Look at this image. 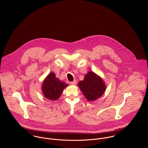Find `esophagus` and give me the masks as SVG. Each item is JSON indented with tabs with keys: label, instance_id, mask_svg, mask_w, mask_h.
I'll use <instances>...</instances> for the list:
<instances>
[{
	"label": "esophagus",
	"instance_id": "1",
	"mask_svg": "<svg viewBox=\"0 0 148 148\" xmlns=\"http://www.w3.org/2000/svg\"><path fill=\"white\" fill-rule=\"evenodd\" d=\"M76 83H77V81H76V80H73V82H70V84L72 85H76Z\"/></svg>",
	"mask_w": 148,
	"mask_h": 148
}]
</instances>
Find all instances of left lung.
I'll return each instance as SVG.
<instances>
[{"mask_svg":"<svg viewBox=\"0 0 148 148\" xmlns=\"http://www.w3.org/2000/svg\"><path fill=\"white\" fill-rule=\"evenodd\" d=\"M78 86L85 98L89 101L100 97L106 90L103 80L92 71L88 72L85 75L84 80L78 83Z\"/></svg>","mask_w":148,"mask_h":148,"instance_id":"left-lung-1","label":"left lung"}]
</instances>
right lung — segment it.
I'll use <instances>...</instances> for the list:
<instances>
[{
    "instance_id": "obj_1",
    "label": "right lung",
    "mask_w": 148,
    "mask_h": 148,
    "mask_svg": "<svg viewBox=\"0 0 148 148\" xmlns=\"http://www.w3.org/2000/svg\"><path fill=\"white\" fill-rule=\"evenodd\" d=\"M68 85L56 78L53 72H51L42 82V93L45 98L51 100H56L60 97L64 89Z\"/></svg>"
}]
</instances>
